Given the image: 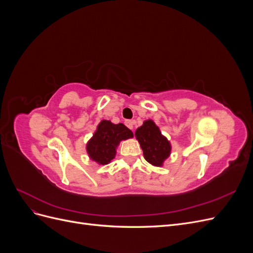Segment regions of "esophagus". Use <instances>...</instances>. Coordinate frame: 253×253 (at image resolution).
<instances>
[{"mask_svg": "<svg viewBox=\"0 0 253 253\" xmlns=\"http://www.w3.org/2000/svg\"><path fill=\"white\" fill-rule=\"evenodd\" d=\"M134 125H135V121H134V120H127V121H126V126L128 128L133 129V128H134Z\"/></svg>", "mask_w": 253, "mask_h": 253, "instance_id": "obj_1", "label": "esophagus"}]
</instances>
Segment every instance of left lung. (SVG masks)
<instances>
[{
    "label": "left lung",
    "instance_id": "8db88e82",
    "mask_svg": "<svg viewBox=\"0 0 253 253\" xmlns=\"http://www.w3.org/2000/svg\"><path fill=\"white\" fill-rule=\"evenodd\" d=\"M135 136L140 143L145 160L153 166H163L170 155L171 144L162 135L154 121H144L143 125L136 129Z\"/></svg>",
    "mask_w": 253,
    "mask_h": 253
}]
</instances>
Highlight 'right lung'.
Returning a JSON list of instances; mask_svg holds the SVG:
<instances>
[{
	"label": "right lung",
	"instance_id": "right-lung-1",
	"mask_svg": "<svg viewBox=\"0 0 253 253\" xmlns=\"http://www.w3.org/2000/svg\"><path fill=\"white\" fill-rule=\"evenodd\" d=\"M132 137L133 132L125 125H114L109 120H102L87 142L86 150L89 157L96 163L108 165L116 155V148L119 142Z\"/></svg>",
	"mask_w": 253,
	"mask_h": 253
}]
</instances>
